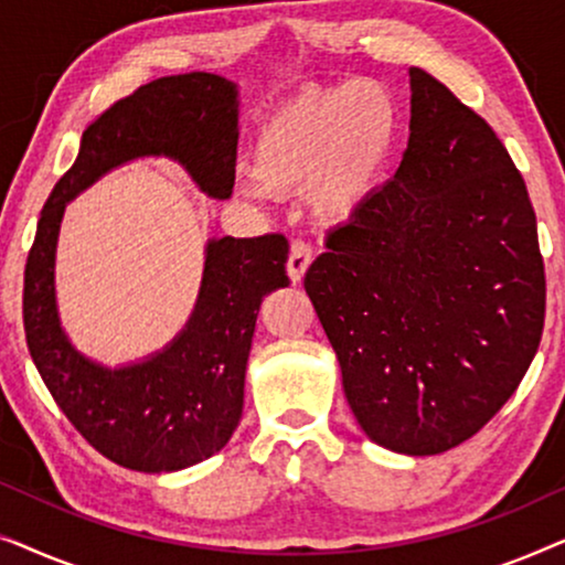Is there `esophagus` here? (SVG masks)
<instances>
[{
  "instance_id": "esophagus-1",
  "label": "esophagus",
  "mask_w": 565,
  "mask_h": 565,
  "mask_svg": "<svg viewBox=\"0 0 565 565\" xmlns=\"http://www.w3.org/2000/svg\"><path fill=\"white\" fill-rule=\"evenodd\" d=\"M311 262H313L311 244H306V242H292V246H290V257H288V275H290V280H292V282L303 280L306 269L311 267Z\"/></svg>"
}]
</instances>
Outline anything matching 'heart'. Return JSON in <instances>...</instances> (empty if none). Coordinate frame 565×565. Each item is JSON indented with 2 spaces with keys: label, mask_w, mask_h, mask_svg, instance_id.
Listing matches in <instances>:
<instances>
[{
  "label": "heart",
  "mask_w": 565,
  "mask_h": 565,
  "mask_svg": "<svg viewBox=\"0 0 565 565\" xmlns=\"http://www.w3.org/2000/svg\"><path fill=\"white\" fill-rule=\"evenodd\" d=\"M398 128V105L381 84L300 92L259 126L254 169L236 177L238 195L265 205L275 190L306 188L316 218L352 221L388 180Z\"/></svg>",
  "instance_id": "heart-1"
}]
</instances>
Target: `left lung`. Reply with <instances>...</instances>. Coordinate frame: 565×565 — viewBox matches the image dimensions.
<instances>
[{
    "mask_svg": "<svg viewBox=\"0 0 565 565\" xmlns=\"http://www.w3.org/2000/svg\"><path fill=\"white\" fill-rule=\"evenodd\" d=\"M408 84L396 174L329 236L303 285L360 429L385 450L439 455L527 373L545 269L527 188L489 122L424 68Z\"/></svg>",
    "mask_w": 565,
    "mask_h": 565,
    "instance_id": "8db88e82",
    "label": "left lung"
}]
</instances>
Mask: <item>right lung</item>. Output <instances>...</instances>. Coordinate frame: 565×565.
I'll use <instances>...</instances> for the list:
<instances>
[{
  "label": "right lung",
  "mask_w": 565,
  "mask_h": 565,
  "mask_svg": "<svg viewBox=\"0 0 565 565\" xmlns=\"http://www.w3.org/2000/svg\"><path fill=\"white\" fill-rule=\"evenodd\" d=\"M238 84L190 72L161 76L99 115L53 188L28 254L22 319L28 350L61 412L87 443L141 473H172L226 447L244 408L246 362L262 298L288 288V238H207L188 323L149 358L107 367L61 327L56 246L64 211L99 177L136 159H169L213 200L236 180Z\"/></svg>",
  "instance_id": "1"
}]
</instances>
